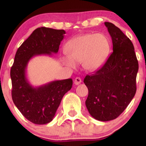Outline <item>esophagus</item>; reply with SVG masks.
Here are the masks:
<instances>
[{"mask_svg": "<svg viewBox=\"0 0 146 146\" xmlns=\"http://www.w3.org/2000/svg\"><path fill=\"white\" fill-rule=\"evenodd\" d=\"M81 82H82V80H81V78H78V77H77V78L75 79L74 83H75V85L80 84Z\"/></svg>", "mask_w": 146, "mask_h": 146, "instance_id": "obj_1", "label": "esophagus"}]
</instances>
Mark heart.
Listing matches in <instances>:
<instances>
[{
  "instance_id": "1",
  "label": "heart",
  "mask_w": 146,
  "mask_h": 146,
  "mask_svg": "<svg viewBox=\"0 0 146 146\" xmlns=\"http://www.w3.org/2000/svg\"><path fill=\"white\" fill-rule=\"evenodd\" d=\"M110 48L108 38L102 33H86L74 37L65 44L64 51L67 56L62 61L71 68L82 63L84 69L95 71L102 66L106 59Z\"/></svg>"
}]
</instances>
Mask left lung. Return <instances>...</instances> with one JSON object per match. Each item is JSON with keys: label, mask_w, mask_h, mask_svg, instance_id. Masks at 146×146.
Instances as JSON below:
<instances>
[{"label": "left lung", "mask_w": 146, "mask_h": 146, "mask_svg": "<svg viewBox=\"0 0 146 146\" xmlns=\"http://www.w3.org/2000/svg\"><path fill=\"white\" fill-rule=\"evenodd\" d=\"M104 25L111 36L113 51L100 69L84 80L88 89L87 109L93 118L102 121L116 119L132 101L139 70L131 40L113 23L105 22Z\"/></svg>", "instance_id": "8db88e82"}]
</instances>
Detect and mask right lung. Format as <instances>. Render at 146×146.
Instances as JSON below:
<instances>
[{"instance_id": "right-lung-1", "label": "right lung", "mask_w": 146, "mask_h": 146, "mask_svg": "<svg viewBox=\"0 0 146 146\" xmlns=\"http://www.w3.org/2000/svg\"><path fill=\"white\" fill-rule=\"evenodd\" d=\"M65 33L63 29L44 27L34 30L18 48L11 68L13 102L22 115L36 124H46L53 120L63 96L71 89L73 80H55L33 87L26 76L28 62L34 56L58 53Z\"/></svg>"}]
</instances>
